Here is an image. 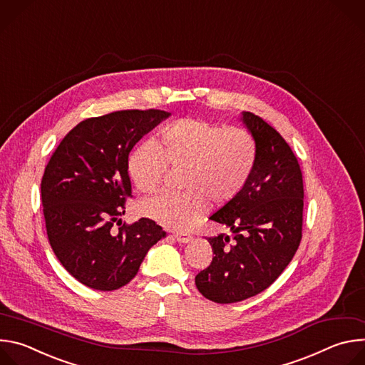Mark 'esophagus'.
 <instances>
[{"mask_svg":"<svg viewBox=\"0 0 365 365\" xmlns=\"http://www.w3.org/2000/svg\"><path fill=\"white\" fill-rule=\"evenodd\" d=\"M175 238L178 242H182V244H186V242H190L193 240V237L190 234H185V232H176L175 234Z\"/></svg>","mask_w":365,"mask_h":365,"instance_id":"obj_1","label":"esophagus"}]
</instances>
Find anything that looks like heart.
<instances>
[{
  "instance_id": "heart-1",
  "label": "heart",
  "mask_w": 365,
  "mask_h": 365,
  "mask_svg": "<svg viewBox=\"0 0 365 365\" xmlns=\"http://www.w3.org/2000/svg\"><path fill=\"white\" fill-rule=\"evenodd\" d=\"M254 160L255 145L244 128L178 120L163 130L162 147L145 141L131 153L128 172L141 192H153L162 185L169 163L186 168L183 186L189 190L145 197L138 212L168 228H190L210 202L224 205L242 190Z\"/></svg>"
}]
</instances>
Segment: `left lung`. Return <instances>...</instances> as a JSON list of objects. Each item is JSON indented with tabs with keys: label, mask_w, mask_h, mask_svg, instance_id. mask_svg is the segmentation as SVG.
Returning a JSON list of instances; mask_svg holds the SVG:
<instances>
[{
	"label": "left lung",
	"mask_w": 365,
	"mask_h": 365,
	"mask_svg": "<svg viewBox=\"0 0 365 365\" xmlns=\"http://www.w3.org/2000/svg\"><path fill=\"white\" fill-rule=\"evenodd\" d=\"M255 141L242 190L210 220L234 232L207 238L212 263L196 274L197 290L215 303H235L266 290L299 248L303 222L302 170L290 145L263 118L242 113Z\"/></svg>",
	"instance_id": "obj_1"
}]
</instances>
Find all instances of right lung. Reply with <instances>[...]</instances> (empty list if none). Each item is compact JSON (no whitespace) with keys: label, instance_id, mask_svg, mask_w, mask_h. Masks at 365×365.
<instances>
[{"label":"right lung","instance_id":"right-lung-1","mask_svg":"<svg viewBox=\"0 0 365 365\" xmlns=\"http://www.w3.org/2000/svg\"><path fill=\"white\" fill-rule=\"evenodd\" d=\"M169 115L125 110L88 118L65 135L44 169L48 242L62 266L91 289L110 292L130 283L147 251L166 237L148 218L113 227L131 196L130 151Z\"/></svg>","mask_w":365,"mask_h":365}]
</instances>
